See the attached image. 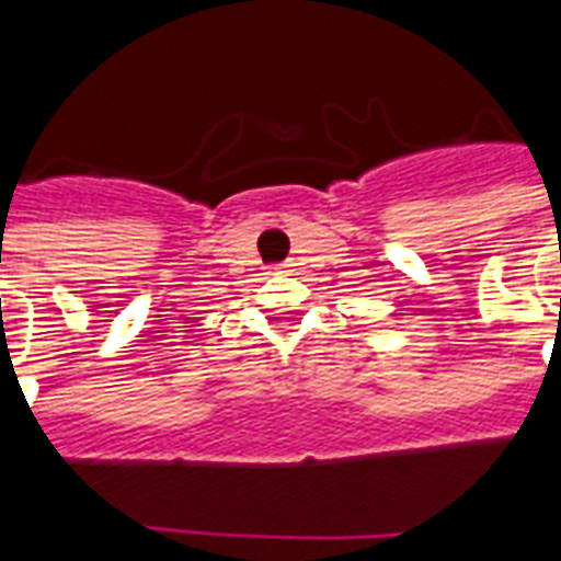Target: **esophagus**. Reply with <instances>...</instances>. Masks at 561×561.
<instances>
[{"instance_id":"1","label":"esophagus","mask_w":561,"mask_h":561,"mask_svg":"<svg viewBox=\"0 0 561 561\" xmlns=\"http://www.w3.org/2000/svg\"><path fill=\"white\" fill-rule=\"evenodd\" d=\"M285 267H288V264H279V271H285Z\"/></svg>"}]
</instances>
